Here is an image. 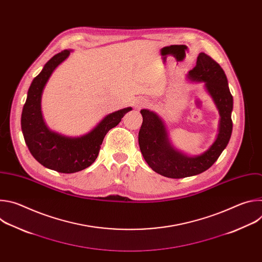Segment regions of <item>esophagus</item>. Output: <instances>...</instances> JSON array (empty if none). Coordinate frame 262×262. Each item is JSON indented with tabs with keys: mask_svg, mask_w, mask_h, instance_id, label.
<instances>
[{
	"mask_svg": "<svg viewBox=\"0 0 262 262\" xmlns=\"http://www.w3.org/2000/svg\"><path fill=\"white\" fill-rule=\"evenodd\" d=\"M136 107H142V106H147V105H149V102H148V100H146V99H141V100H137L136 101Z\"/></svg>",
	"mask_w": 262,
	"mask_h": 262,
	"instance_id": "obj_1",
	"label": "esophagus"
}]
</instances>
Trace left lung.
<instances>
[{
    "instance_id": "left-lung-1",
    "label": "left lung",
    "mask_w": 262,
    "mask_h": 262,
    "mask_svg": "<svg viewBox=\"0 0 262 262\" xmlns=\"http://www.w3.org/2000/svg\"><path fill=\"white\" fill-rule=\"evenodd\" d=\"M188 79L205 83L220 112V130L208 150L197 157H188L171 146L162 119L151 111L141 110L143 122L139 132L140 150L149 167L169 178L189 177L206 171L226 148L232 134L233 97L226 74L219 63L208 55L200 53L196 66L190 70Z\"/></svg>"
}]
</instances>
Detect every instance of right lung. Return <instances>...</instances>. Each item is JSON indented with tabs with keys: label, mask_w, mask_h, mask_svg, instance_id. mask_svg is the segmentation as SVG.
Segmentation results:
<instances>
[{
	"label": "right lung",
	"mask_w": 262,
	"mask_h": 262,
	"mask_svg": "<svg viewBox=\"0 0 262 262\" xmlns=\"http://www.w3.org/2000/svg\"><path fill=\"white\" fill-rule=\"evenodd\" d=\"M70 54L65 50L47 62L28 91L21 113V130L34 159L48 169L60 173H74L91 166L100 150L106 133L118 125L132 110L125 107L105 116L90 133L80 138H69L50 130L41 114V94L55 68Z\"/></svg>",
	"instance_id": "obj_1"
}]
</instances>
